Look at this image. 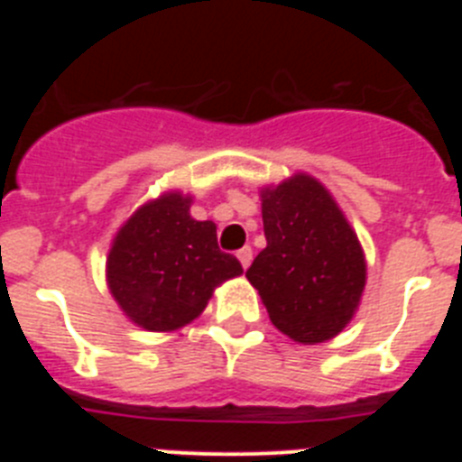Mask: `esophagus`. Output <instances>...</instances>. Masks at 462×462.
Masks as SVG:
<instances>
[{
  "mask_svg": "<svg viewBox=\"0 0 462 462\" xmlns=\"http://www.w3.org/2000/svg\"><path fill=\"white\" fill-rule=\"evenodd\" d=\"M238 261L243 263V268H247L252 263V247H243V250H238Z\"/></svg>",
  "mask_w": 462,
  "mask_h": 462,
  "instance_id": "obj_1",
  "label": "esophagus"
}]
</instances>
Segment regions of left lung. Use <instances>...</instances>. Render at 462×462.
Returning <instances> with one entry per match:
<instances>
[{
    "mask_svg": "<svg viewBox=\"0 0 462 462\" xmlns=\"http://www.w3.org/2000/svg\"><path fill=\"white\" fill-rule=\"evenodd\" d=\"M266 250L247 271L277 330L300 345L336 337L356 312L365 256L319 180L296 173L261 191Z\"/></svg>",
    "mask_w": 462,
    "mask_h": 462,
    "instance_id": "8db88e82",
    "label": "left lung"
}]
</instances>
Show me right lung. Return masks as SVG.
I'll return each mask as SVG.
<instances>
[{
    "label": "right lung",
    "instance_id": "obj_1",
    "mask_svg": "<svg viewBox=\"0 0 462 462\" xmlns=\"http://www.w3.org/2000/svg\"><path fill=\"white\" fill-rule=\"evenodd\" d=\"M191 196L169 191L138 208L117 231L106 261L108 289L145 330H175L206 310L215 287L240 275L217 247V226L189 215Z\"/></svg>",
    "mask_w": 462,
    "mask_h": 462
}]
</instances>
